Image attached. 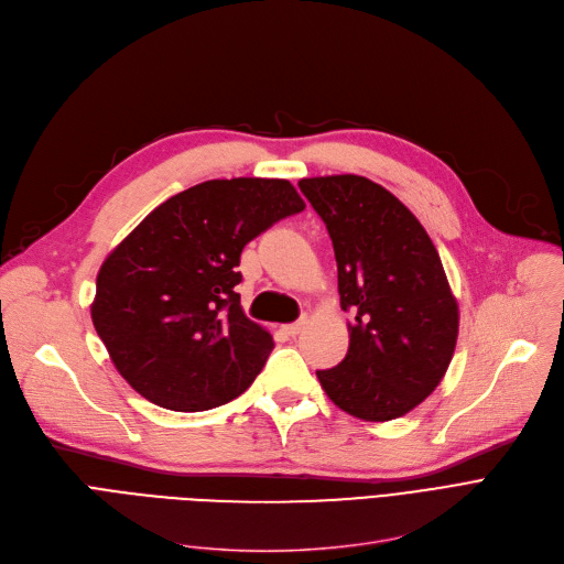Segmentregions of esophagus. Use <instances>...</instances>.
<instances>
[{
	"label": "esophagus",
	"mask_w": 564,
	"mask_h": 564,
	"mask_svg": "<svg viewBox=\"0 0 564 564\" xmlns=\"http://www.w3.org/2000/svg\"><path fill=\"white\" fill-rule=\"evenodd\" d=\"M304 324H306V319H297V322H292V324H285L283 332H285V336H297L304 329Z\"/></svg>",
	"instance_id": "obj_1"
}]
</instances>
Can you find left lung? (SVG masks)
<instances>
[{
	"label": "left lung",
	"instance_id": "1",
	"mask_svg": "<svg viewBox=\"0 0 564 564\" xmlns=\"http://www.w3.org/2000/svg\"><path fill=\"white\" fill-rule=\"evenodd\" d=\"M300 189L327 224L340 306L354 315L349 349L317 379L329 400L383 423L419 406L446 375L459 308L427 230L364 175L304 177Z\"/></svg>",
	"mask_w": 564,
	"mask_h": 564
}]
</instances>
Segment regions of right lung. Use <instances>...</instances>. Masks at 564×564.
Listing matches in <instances>:
<instances>
[{"label": "right lung", "mask_w": 564, "mask_h": 564, "mask_svg": "<svg viewBox=\"0 0 564 564\" xmlns=\"http://www.w3.org/2000/svg\"><path fill=\"white\" fill-rule=\"evenodd\" d=\"M306 207L279 177L207 181L171 196L102 262L94 327L130 387L171 411L245 393L274 349L235 285L242 249Z\"/></svg>", "instance_id": "add662e5"}]
</instances>
